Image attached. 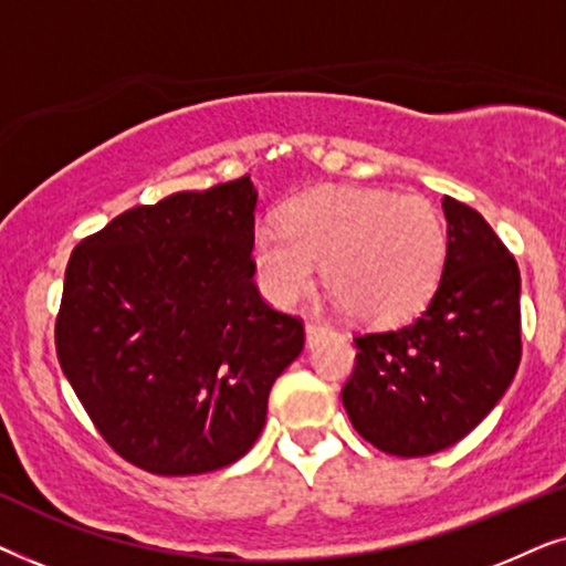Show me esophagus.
<instances>
[{
	"label": "esophagus",
	"mask_w": 566,
	"mask_h": 566,
	"mask_svg": "<svg viewBox=\"0 0 566 566\" xmlns=\"http://www.w3.org/2000/svg\"><path fill=\"white\" fill-rule=\"evenodd\" d=\"M329 327H324L319 322H306V343L314 345L322 335H327Z\"/></svg>",
	"instance_id": "obj_1"
}]
</instances>
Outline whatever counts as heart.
I'll return each instance as SVG.
<instances>
[{"instance_id": "obj_1", "label": "heart", "mask_w": 566, "mask_h": 566, "mask_svg": "<svg viewBox=\"0 0 566 566\" xmlns=\"http://www.w3.org/2000/svg\"><path fill=\"white\" fill-rule=\"evenodd\" d=\"M250 254L270 304L304 298L322 265L332 304L389 327L412 319L436 296L448 231L420 192L324 185L283 208V227L260 223Z\"/></svg>"}]
</instances>
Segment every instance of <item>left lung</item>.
I'll list each match as a JSON object with an SVG mask.
<instances>
[{
  "instance_id": "8db88e82",
  "label": "left lung",
  "mask_w": 566,
  "mask_h": 566,
  "mask_svg": "<svg viewBox=\"0 0 566 566\" xmlns=\"http://www.w3.org/2000/svg\"><path fill=\"white\" fill-rule=\"evenodd\" d=\"M448 260L412 324L355 337L343 389L353 428L378 451L415 459L459 443L513 384L521 363V270L490 223L443 198Z\"/></svg>"
}]
</instances>
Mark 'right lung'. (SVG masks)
Instances as JSON below:
<instances>
[{
  "instance_id": "right-lung-1",
  "label": "right lung",
  "mask_w": 566,
  "mask_h": 566,
  "mask_svg": "<svg viewBox=\"0 0 566 566\" xmlns=\"http://www.w3.org/2000/svg\"><path fill=\"white\" fill-rule=\"evenodd\" d=\"M250 175L115 216L74 247L56 355L115 453L159 476L242 459L304 324L254 285Z\"/></svg>"
}]
</instances>
